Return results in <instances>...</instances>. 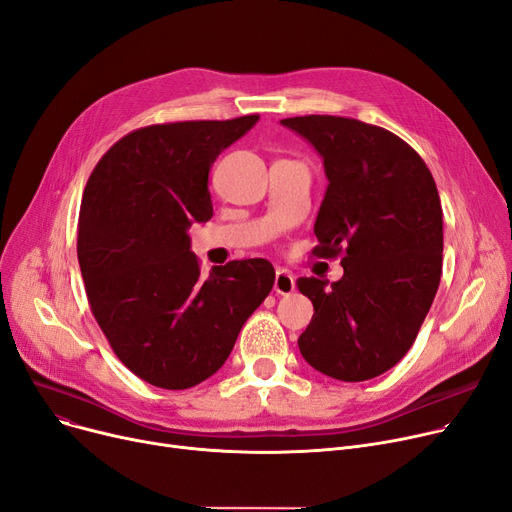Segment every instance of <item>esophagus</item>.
<instances>
[{
  "mask_svg": "<svg viewBox=\"0 0 512 512\" xmlns=\"http://www.w3.org/2000/svg\"><path fill=\"white\" fill-rule=\"evenodd\" d=\"M294 288H297V284H294L292 274L286 272V270H278L276 280H274V292L276 294H290V292H294Z\"/></svg>",
  "mask_w": 512,
  "mask_h": 512,
  "instance_id": "1",
  "label": "esophagus"
}]
</instances>
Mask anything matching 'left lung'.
Returning <instances> with one entry per match:
<instances>
[{
  "mask_svg": "<svg viewBox=\"0 0 512 512\" xmlns=\"http://www.w3.org/2000/svg\"><path fill=\"white\" fill-rule=\"evenodd\" d=\"M324 159L328 178L317 257H338V282L299 278L313 319L305 361L342 382H365L413 346L442 276V205L419 153L386 128L340 116L280 120Z\"/></svg>",
  "mask_w": 512,
  "mask_h": 512,
  "instance_id": "8db88e82",
  "label": "left lung"
}]
</instances>
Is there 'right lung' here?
<instances>
[{"mask_svg":"<svg viewBox=\"0 0 512 512\" xmlns=\"http://www.w3.org/2000/svg\"><path fill=\"white\" fill-rule=\"evenodd\" d=\"M259 116L153 124L95 166L78 215L87 299L116 357L151 386L184 390L218 371L274 286L265 259L201 276L188 228L213 215L209 170Z\"/></svg>","mask_w":512,"mask_h":512,"instance_id":"add662e5","label":"right lung"}]
</instances>
